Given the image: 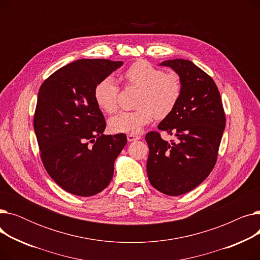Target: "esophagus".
Instances as JSON below:
<instances>
[{
  "instance_id": "1",
  "label": "esophagus",
  "mask_w": 260,
  "mask_h": 260,
  "mask_svg": "<svg viewBox=\"0 0 260 260\" xmlns=\"http://www.w3.org/2000/svg\"><path fill=\"white\" fill-rule=\"evenodd\" d=\"M139 139H141V137H140V136H138V135H135V134H128V135H127V140H128L129 142L136 141V140H139Z\"/></svg>"
}]
</instances>
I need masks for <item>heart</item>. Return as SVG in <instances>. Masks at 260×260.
<instances>
[{
	"label": "heart",
	"mask_w": 260,
	"mask_h": 260,
	"mask_svg": "<svg viewBox=\"0 0 260 260\" xmlns=\"http://www.w3.org/2000/svg\"><path fill=\"white\" fill-rule=\"evenodd\" d=\"M126 87L138 88L136 99L138 108L122 112L108 121L113 133L138 134L143 126L156 117H168L178 104L182 92L181 79L176 73H165L147 61L133 63L121 76ZM120 87L112 78L98 82L93 89L97 105L106 114H114L118 109Z\"/></svg>",
	"instance_id": "b5f03b06"
}]
</instances>
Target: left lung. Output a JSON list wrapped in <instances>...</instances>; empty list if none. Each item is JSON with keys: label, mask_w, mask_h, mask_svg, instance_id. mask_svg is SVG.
Here are the masks:
<instances>
[{"label": "left lung", "mask_w": 260, "mask_h": 260, "mask_svg": "<svg viewBox=\"0 0 260 260\" xmlns=\"http://www.w3.org/2000/svg\"><path fill=\"white\" fill-rule=\"evenodd\" d=\"M160 65L173 68L181 79L178 104L158 125L178 140L168 142L158 132L147 133L146 172L159 192L179 196L198 186L214 169L225 114L214 80L193 62L175 59Z\"/></svg>", "instance_id": "8db88e82"}]
</instances>
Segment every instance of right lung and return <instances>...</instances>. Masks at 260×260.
I'll return each mask as SVG.
<instances>
[{
	"mask_svg": "<svg viewBox=\"0 0 260 260\" xmlns=\"http://www.w3.org/2000/svg\"><path fill=\"white\" fill-rule=\"evenodd\" d=\"M123 62L82 59L50 75L39 90L34 128L48 175L66 192L87 197L111 182L124 134L104 135L106 122L94 86Z\"/></svg>",
	"mask_w": 260,
	"mask_h": 260,
	"instance_id": "obj_1",
	"label": "right lung"
}]
</instances>
